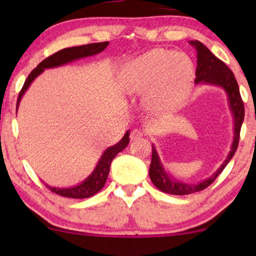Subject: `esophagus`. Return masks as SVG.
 Listing matches in <instances>:
<instances>
[{"instance_id": "34e87169", "label": "esophagus", "mask_w": 256, "mask_h": 256, "mask_svg": "<svg viewBox=\"0 0 256 256\" xmlns=\"http://www.w3.org/2000/svg\"><path fill=\"white\" fill-rule=\"evenodd\" d=\"M143 135L144 134H143L142 130H140V129H134V130L130 132V140L132 141H136V140L141 138Z\"/></svg>"}]
</instances>
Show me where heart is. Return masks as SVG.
I'll return each mask as SVG.
<instances>
[{
  "label": "heart",
  "mask_w": 256,
  "mask_h": 256,
  "mask_svg": "<svg viewBox=\"0 0 256 256\" xmlns=\"http://www.w3.org/2000/svg\"><path fill=\"white\" fill-rule=\"evenodd\" d=\"M194 79V64L183 52L154 48L126 65L120 76L124 92L146 90V101L154 110H166L180 102Z\"/></svg>",
  "instance_id": "heart-1"
}]
</instances>
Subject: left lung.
I'll use <instances>...</instances> for the list:
<instances>
[{
    "mask_svg": "<svg viewBox=\"0 0 256 256\" xmlns=\"http://www.w3.org/2000/svg\"><path fill=\"white\" fill-rule=\"evenodd\" d=\"M190 44L194 48L196 52H197V70H196L194 82L220 86L227 93L230 108L234 118V138L232 146H230V152L227 155V158L224 160L222 166L208 180L196 184L183 183V182H180L170 177V174H168L166 170H164L162 163L160 160L158 154L156 152V148L152 146V163H150L149 168L150 180H152V184L158 190L166 192V194L176 196H184L199 192L204 190V188H208V185H211L216 180V178L222 174V171L225 169L236 152L240 138V129L244 118V101L241 99L239 86H238L236 79L233 72L227 68L225 62L220 60L219 58H216L202 42L191 40Z\"/></svg>",
    "mask_w": 256,
    "mask_h": 256,
    "instance_id": "1",
    "label": "left lung"
}]
</instances>
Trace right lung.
Masks as SVG:
<instances>
[{
  "label": "right lung",
  "mask_w": 256,
  "mask_h": 256,
  "mask_svg": "<svg viewBox=\"0 0 256 256\" xmlns=\"http://www.w3.org/2000/svg\"><path fill=\"white\" fill-rule=\"evenodd\" d=\"M110 44L108 42H102V43H92L87 45H82V46H73V48H66L62 50L56 52V54H51L50 57L45 58L43 62H40L37 65V68L32 70L28 78L24 82V85L20 90L17 98V108H18L20 101L22 99L23 94L26 93V90L29 88L31 82L44 71L45 68H58V66L65 65L68 62H71L76 59L90 57V56H94L96 54H100L101 51H104L107 48V45ZM129 143V130L126 132L124 138H121L120 142H118L115 146H112L110 148L104 150V152L101 156V158L98 162L96 169L85 180L82 182L79 185H76L73 188H52L46 186L50 188L52 192L57 194L62 197L66 198H74V199H82V198H88L92 197L96 194H98L101 188H104V183H106L108 174H110V168L112 160H114V157L118 155V152H122Z\"/></svg>",
  "instance_id": "obj_1"
}]
</instances>
